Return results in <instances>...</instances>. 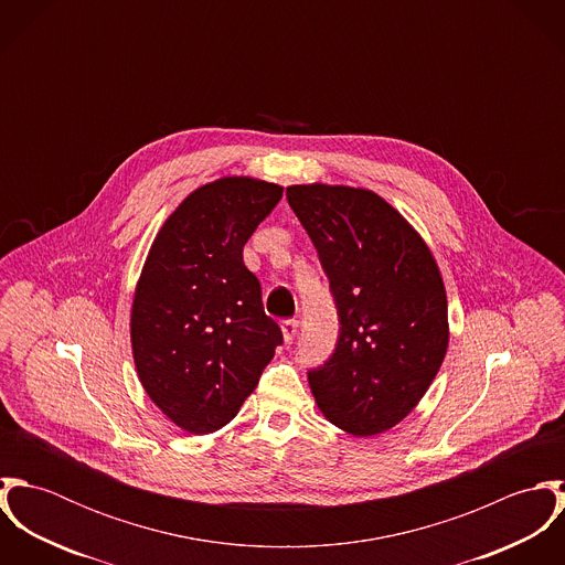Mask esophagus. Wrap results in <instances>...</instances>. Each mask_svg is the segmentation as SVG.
<instances>
[{"mask_svg":"<svg viewBox=\"0 0 565 565\" xmlns=\"http://www.w3.org/2000/svg\"><path fill=\"white\" fill-rule=\"evenodd\" d=\"M298 320H282L280 322V328H282V337H285V341L287 343H291L294 339H296V334H298Z\"/></svg>","mask_w":565,"mask_h":565,"instance_id":"obj_1","label":"esophagus"}]
</instances>
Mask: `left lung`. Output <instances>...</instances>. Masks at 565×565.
<instances>
[{
    "label": "left lung",
    "mask_w": 565,
    "mask_h": 565,
    "mask_svg": "<svg viewBox=\"0 0 565 565\" xmlns=\"http://www.w3.org/2000/svg\"><path fill=\"white\" fill-rule=\"evenodd\" d=\"M287 200L318 249L339 320L332 354L309 370L316 403L341 430L379 435L415 408L446 356L437 263L372 191L296 184Z\"/></svg>",
    "instance_id": "1"
}]
</instances>
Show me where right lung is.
I'll return each mask as SVG.
<instances>
[{"mask_svg": "<svg viewBox=\"0 0 565 565\" xmlns=\"http://www.w3.org/2000/svg\"><path fill=\"white\" fill-rule=\"evenodd\" d=\"M282 198V186L222 178L195 189L152 243L132 305L139 379L186 433L226 426L282 343L263 311L243 245Z\"/></svg>", "mask_w": 565, "mask_h": 565, "instance_id": "add662e5", "label": "right lung"}]
</instances>
